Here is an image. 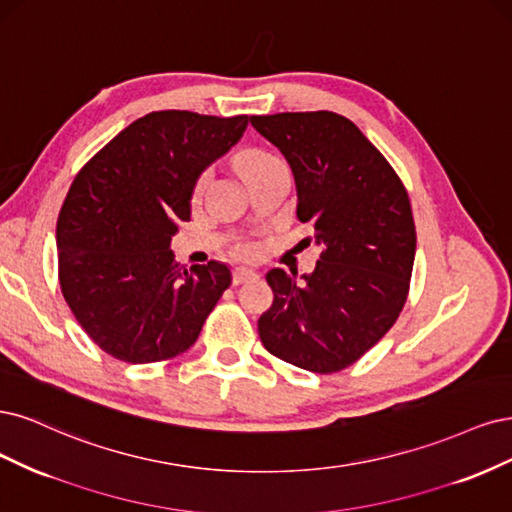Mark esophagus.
<instances>
[{"instance_id": "esophagus-1", "label": "esophagus", "mask_w": 512, "mask_h": 512, "mask_svg": "<svg viewBox=\"0 0 512 512\" xmlns=\"http://www.w3.org/2000/svg\"><path fill=\"white\" fill-rule=\"evenodd\" d=\"M255 276H257L255 270L236 268V270H234V285H242V283H246V280H251V278H255Z\"/></svg>"}]
</instances>
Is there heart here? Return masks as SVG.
I'll list each match as a JSON object with an SVG mask.
<instances>
[{"label": "heart", "instance_id": "1", "mask_svg": "<svg viewBox=\"0 0 512 512\" xmlns=\"http://www.w3.org/2000/svg\"><path fill=\"white\" fill-rule=\"evenodd\" d=\"M274 161H278L274 155L263 153V151H255V148H253V151H244L236 157V172L244 180L246 176L259 172L261 168L270 166V163H274Z\"/></svg>", "mask_w": 512, "mask_h": 512}]
</instances>
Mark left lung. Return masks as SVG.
I'll list each match as a JSON object with an SVG mask.
<instances>
[{
    "instance_id": "obj_1",
    "label": "left lung",
    "mask_w": 512,
    "mask_h": 512,
    "mask_svg": "<svg viewBox=\"0 0 512 512\" xmlns=\"http://www.w3.org/2000/svg\"><path fill=\"white\" fill-rule=\"evenodd\" d=\"M251 125L285 155L295 217L315 229V270L266 274L272 306L257 321L278 359L308 372L351 366L398 319L415 263V221L398 174L336 112H280Z\"/></svg>"
}]
</instances>
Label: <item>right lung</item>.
I'll return each instance as SVG.
<instances>
[{
  "mask_svg": "<svg viewBox=\"0 0 512 512\" xmlns=\"http://www.w3.org/2000/svg\"><path fill=\"white\" fill-rule=\"evenodd\" d=\"M249 117L151 112L78 172L57 221L63 298L91 340L129 364L191 349L232 285L227 263L180 268L172 238L197 180L242 138Z\"/></svg>",
  "mask_w": 512,
  "mask_h": 512,
  "instance_id": "right-lung-1",
  "label": "right lung"
}]
</instances>
